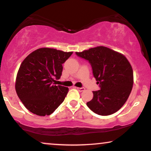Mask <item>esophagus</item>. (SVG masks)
<instances>
[{
  "mask_svg": "<svg viewBox=\"0 0 151 151\" xmlns=\"http://www.w3.org/2000/svg\"><path fill=\"white\" fill-rule=\"evenodd\" d=\"M76 88L80 92H82V91H84V90H85V88H84V87H76Z\"/></svg>",
  "mask_w": 151,
  "mask_h": 151,
  "instance_id": "34e87169",
  "label": "esophagus"
}]
</instances>
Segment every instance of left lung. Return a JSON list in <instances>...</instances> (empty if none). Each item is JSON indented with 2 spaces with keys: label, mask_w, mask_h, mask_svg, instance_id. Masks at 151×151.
I'll return each mask as SVG.
<instances>
[{
  "label": "left lung",
  "mask_w": 151,
  "mask_h": 151,
  "mask_svg": "<svg viewBox=\"0 0 151 151\" xmlns=\"http://www.w3.org/2000/svg\"><path fill=\"white\" fill-rule=\"evenodd\" d=\"M89 62L100 90L93 91V98L86 105L95 113L109 115L119 110L127 102L133 84L131 64L122 53L99 46L76 52Z\"/></svg>",
  "instance_id": "left-lung-1"
}]
</instances>
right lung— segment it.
I'll list each match as a JSON object with an SVG mask.
<instances>
[{"label": "right lung", "mask_w": 151, "mask_h": 151, "mask_svg": "<svg viewBox=\"0 0 151 151\" xmlns=\"http://www.w3.org/2000/svg\"><path fill=\"white\" fill-rule=\"evenodd\" d=\"M73 52L40 48L27 56L18 69L15 88L18 98L30 112L49 115L60 105L69 88L55 85L60 78L63 64Z\"/></svg>", "instance_id": "obj_1"}]
</instances>
